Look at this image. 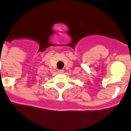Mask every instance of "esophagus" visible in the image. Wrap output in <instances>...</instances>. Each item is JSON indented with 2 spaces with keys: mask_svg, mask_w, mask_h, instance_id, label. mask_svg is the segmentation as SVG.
I'll return each mask as SVG.
<instances>
[{
  "mask_svg": "<svg viewBox=\"0 0 131 131\" xmlns=\"http://www.w3.org/2000/svg\"><path fill=\"white\" fill-rule=\"evenodd\" d=\"M58 72H59V74H62L63 72H64V70H58Z\"/></svg>",
  "mask_w": 131,
  "mask_h": 131,
  "instance_id": "34e87169",
  "label": "esophagus"
}]
</instances>
